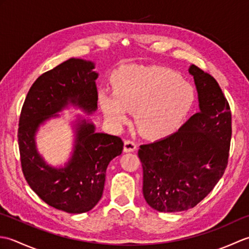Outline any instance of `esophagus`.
<instances>
[{
    "instance_id": "34e87169",
    "label": "esophagus",
    "mask_w": 249,
    "mask_h": 249,
    "mask_svg": "<svg viewBox=\"0 0 249 249\" xmlns=\"http://www.w3.org/2000/svg\"><path fill=\"white\" fill-rule=\"evenodd\" d=\"M137 149V143L130 139L124 141V152H134Z\"/></svg>"
}]
</instances>
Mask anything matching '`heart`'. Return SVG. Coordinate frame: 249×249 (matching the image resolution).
Instances as JSON below:
<instances>
[{
	"mask_svg": "<svg viewBox=\"0 0 249 249\" xmlns=\"http://www.w3.org/2000/svg\"><path fill=\"white\" fill-rule=\"evenodd\" d=\"M195 100L192 84L160 66H126L114 77L113 92L103 89L98 103L106 119L121 127L134 111L142 134L155 138L172 133L186 118Z\"/></svg>",
	"mask_w": 249,
	"mask_h": 249,
	"instance_id": "heart-1",
	"label": "heart"
}]
</instances>
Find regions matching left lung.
I'll return each instance as SVG.
<instances>
[{"label":"left lung","mask_w":249,"mask_h":249,"mask_svg":"<svg viewBox=\"0 0 249 249\" xmlns=\"http://www.w3.org/2000/svg\"><path fill=\"white\" fill-rule=\"evenodd\" d=\"M199 111L176 133L140 145L146 203L158 212L192 209L208 196L228 165L231 110L210 73L190 65Z\"/></svg>","instance_id":"8db88e82"}]
</instances>
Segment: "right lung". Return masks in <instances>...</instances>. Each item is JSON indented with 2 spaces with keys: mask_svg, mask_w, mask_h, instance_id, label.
I'll list each match as a JSON object with an SVG mask.
<instances>
[{
  "mask_svg": "<svg viewBox=\"0 0 249 249\" xmlns=\"http://www.w3.org/2000/svg\"><path fill=\"white\" fill-rule=\"evenodd\" d=\"M94 67L89 61L70 59L44 72L32 84L19 119L20 160L26 182L47 204L71 214L89 212L98 203L106 170L121 155L123 141L118 136L96 133L93 123L80 120L71 158L64 168H53L37 152L35 135L40 124L67 105L88 113L97 109L98 73Z\"/></svg>",
  "mask_w": 249,
  "mask_h": 249,
  "instance_id": "add662e5",
  "label": "right lung"
}]
</instances>
